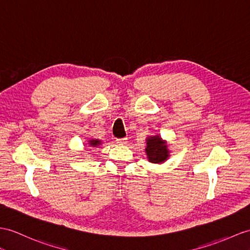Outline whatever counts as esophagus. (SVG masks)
<instances>
[{"label":"esophagus","mask_w":250,"mask_h":250,"mask_svg":"<svg viewBox=\"0 0 250 250\" xmlns=\"http://www.w3.org/2000/svg\"><path fill=\"white\" fill-rule=\"evenodd\" d=\"M117 143L120 145H125L127 143V138H123V139H117Z\"/></svg>","instance_id":"obj_1"}]
</instances>
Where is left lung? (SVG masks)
Listing matches in <instances>:
<instances>
[{
  "mask_svg": "<svg viewBox=\"0 0 250 250\" xmlns=\"http://www.w3.org/2000/svg\"><path fill=\"white\" fill-rule=\"evenodd\" d=\"M146 156L151 163H163L169 157L167 144L160 136L148 137L146 139Z\"/></svg>",
  "mask_w": 250,
  "mask_h": 250,
  "instance_id": "1",
  "label": "left lung"
}]
</instances>
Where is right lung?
<instances>
[{
  "instance_id": "obj_1",
  "label": "right lung",
  "mask_w": 250,
  "mask_h": 250,
  "mask_svg": "<svg viewBox=\"0 0 250 250\" xmlns=\"http://www.w3.org/2000/svg\"><path fill=\"white\" fill-rule=\"evenodd\" d=\"M88 144L90 146H92V147H96V146H100L102 144V141H101V140H97V139H95V140L92 139V140H90Z\"/></svg>"
}]
</instances>
